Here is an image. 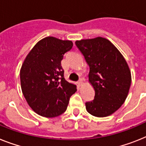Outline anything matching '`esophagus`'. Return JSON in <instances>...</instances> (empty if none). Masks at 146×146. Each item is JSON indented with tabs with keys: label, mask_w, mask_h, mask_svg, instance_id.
I'll use <instances>...</instances> for the list:
<instances>
[{
	"label": "esophagus",
	"mask_w": 146,
	"mask_h": 146,
	"mask_svg": "<svg viewBox=\"0 0 146 146\" xmlns=\"http://www.w3.org/2000/svg\"><path fill=\"white\" fill-rule=\"evenodd\" d=\"M82 83H83V80L82 79H81L80 80H79V82H78V84H79V86H81V85L82 84Z\"/></svg>",
	"instance_id": "obj_1"
}]
</instances>
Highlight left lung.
<instances>
[{
  "instance_id": "left-lung-1",
  "label": "left lung",
  "mask_w": 146,
  "mask_h": 146,
  "mask_svg": "<svg viewBox=\"0 0 146 146\" xmlns=\"http://www.w3.org/2000/svg\"><path fill=\"white\" fill-rule=\"evenodd\" d=\"M90 67L89 82L94 100L85 103L89 113L105 117L117 111L128 96L131 76L125 59L112 43L97 37L76 41Z\"/></svg>"
}]
</instances>
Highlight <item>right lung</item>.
<instances>
[{
  "mask_svg": "<svg viewBox=\"0 0 146 146\" xmlns=\"http://www.w3.org/2000/svg\"><path fill=\"white\" fill-rule=\"evenodd\" d=\"M73 42L55 37L39 41L28 53L20 71L21 85L28 105L36 113L55 117L67 110L76 86L64 78L61 62Z\"/></svg>",
  "mask_w": 146,
  "mask_h": 146,
  "instance_id": "right-lung-1",
  "label": "right lung"
}]
</instances>
